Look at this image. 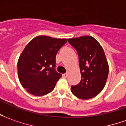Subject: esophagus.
Listing matches in <instances>:
<instances>
[{"label": "esophagus", "mask_w": 126, "mask_h": 126, "mask_svg": "<svg viewBox=\"0 0 126 126\" xmlns=\"http://www.w3.org/2000/svg\"><path fill=\"white\" fill-rule=\"evenodd\" d=\"M62 77L64 78H66L68 77V74H67V73H64V74L62 75Z\"/></svg>", "instance_id": "34e87169"}]
</instances>
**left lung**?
Here are the masks:
<instances>
[{
  "label": "left lung",
  "mask_w": 126,
  "mask_h": 126,
  "mask_svg": "<svg viewBox=\"0 0 126 126\" xmlns=\"http://www.w3.org/2000/svg\"><path fill=\"white\" fill-rule=\"evenodd\" d=\"M68 42L78 51L81 79L71 92L81 99L97 96L104 88L109 66L104 49L92 36H81L68 39Z\"/></svg>",
  "instance_id": "1"
}]
</instances>
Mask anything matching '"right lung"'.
<instances>
[{"label":"right lung","instance_id":"obj_1","mask_svg":"<svg viewBox=\"0 0 126 126\" xmlns=\"http://www.w3.org/2000/svg\"><path fill=\"white\" fill-rule=\"evenodd\" d=\"M67 39L38 35L29 42L18 61V76L22 87L35 96L51 93L62 75L56 72L55 57Z\"/></svg>","mask_w":126,"mask_h":126}]
</instances>
